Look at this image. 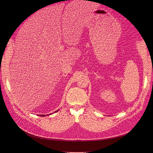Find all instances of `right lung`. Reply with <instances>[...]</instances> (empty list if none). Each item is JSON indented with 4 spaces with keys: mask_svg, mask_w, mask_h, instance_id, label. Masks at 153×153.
Masks as SVG:
<instances>
[{
    "mask_svg": "<svg viewBox=\"0 0 153 153\" xmlns=\"http://www.w3.org/2000/svg\"><path fill=\"white\" fill-rule=\"evenodd\" d=\"M58 110H57V111H56L55 112H56V111H58ZM50 114H49V115H50ZM39 116H41V117H45V115H39Z\"/></svg>",
    "mask_w": 153,
    "mask_h": 153,
    "instance_id": "obj_1",
    "label": "right lung"
}]
</instances>
